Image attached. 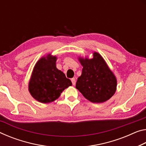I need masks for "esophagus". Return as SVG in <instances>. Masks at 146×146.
Returning a JSON list of instances; mask_svg holds the SVG:
<instances>
[{"label":"esophagus","instance_id":"34e87169","mask_svg":"<svg viewBox=\"0 0 146 146\" xmlns=\"http://www.w3.org/2000/svg\"><path fill=\"white\" fill-rule=\"evenodd\" d=\"M71 82H72L73 85H75V84H76V80H75V78H71Z\"/></svg>","mask_w":146,"mask_h":146}]
</instances>
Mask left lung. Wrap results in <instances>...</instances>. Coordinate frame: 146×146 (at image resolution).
I'll return each mask as SVG.
<instances>
[{
  "label": "left lung",
  "mask_w": 146,
  "mask_h": 146,
  "mask_svg": "<svg viewBox=\"0 0 146 146\" xmlns=\"http://www.w3.org/2000/svg\"><path fill=\"white\" fill-rule=\"evenodd\" d=\"M79 60L83 68L76 88L92 103H100L109 99L115 93L117 81L102 56L94 52L92 59Z\"/></svg>",
  "instance_id": "1"
}]
</instances>
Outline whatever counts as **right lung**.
<instances>
[{
  "label": "right lung",
  "mask_w": 146,
  "mask_h": 146,
  "mask_svg": "<svg viewBox=\"0 0 146 146\" xmlns=\"http://www.w3.org/2000/svg\"><path fill=\"white\" fill-rule=\"evenodd\" d=\"M56 57L48 54L37 62L32 74L29 89L32 96L43 103L54 101L71 81L56 66Z\"/></svg>",
  "instance_id": "right-lung-1"
}]
</instances>
